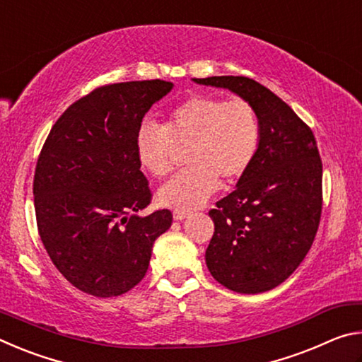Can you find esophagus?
<instances>
[{
	"instance_id": "esophagus-1",
	"label": "esophagus",
	"mask_w": 362,
	"mask_h": 362,
	"mask_svg": "<svg viewBox=\"0 0 362 362\" xmlns=\"http://www.w3.org/2000/svg\"><path fill=\"white\" fill-rule=\"evenodd\" d=\"M188 217L187 211H174V220H183Z\"/></svg>"
}]
</instances>
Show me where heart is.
Listing matches in <instances>:
<instances>
[{
	"instance_id": "obj_1",
	"label": "heart",
	"mask_w": 362,
	"mask_h": 362,
	"mask_svg": "<svg viewBox=\"0 0 362 362\" xmlns=\"http://www.w3.org/2000/svg\"><path fill=\"white\" fill-rule=\"evenodd\" d=\"M259 140V116L247 100L194 95L175 107L164 126L144 122L136 151L146 173L164 177L173 170L175 150L188 146L189 168L164 183L156 199L161 206L189 211L207 203L218 189V179L233 183L246 174Z\"/></svg>"
}]
</instances>
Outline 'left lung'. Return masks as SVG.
<instances>
[{"label":"left lung","instance_id":"8db88e82","mask_svg":"<svg viewBox=\"0 0 362 362\" xmlns=\"http://www.w3.org/2000/svg\"><path fill=\"white\" fill-rule=\"evenodd\" d=\"M255 108L260 140L236 189L209 212L206 250L214 279L240 293L267 292L296 272L313 244L322 207V164L313 132L276 94L246 76L193 78Z\"/></svg>","mask_w":362,"mask_h":362}]
</instances>
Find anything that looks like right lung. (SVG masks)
Instances as JSON below:
<instances>
[{
	"label": "right lung",
	"instance_id": "obj_1",
	"mask_svg": "<svg viewBox=\"0 0 362 362\" xmlns=\"http://www.w3.org/2000/svg\"><path fill=\"white\" fill-rule=\"evenodd\" d=\"M161 79L97 88L65 110L42 146L33 180L41 241L65 279L94 297H116L144 279L168 209L139 211L151 193L136 137L145 113L173 90Z\"/></svg>",
	"mask_w": 362,
	"mask_h": 362
}]
</instances>
